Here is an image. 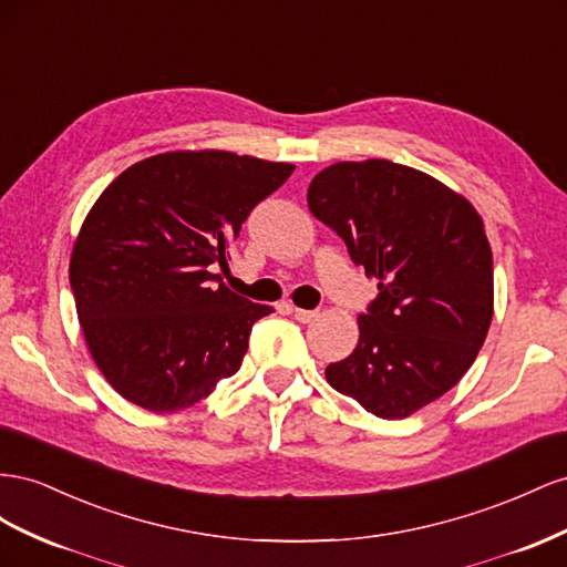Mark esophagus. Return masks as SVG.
<instances>
[{
  "label": "esophagus",
  "mask_w": 567,
  "mask_h": 567,
  "mask_svg": "<svg viewBox=\"0 0 567 567\" xmlns=\"http://www.w3.org/2000/svg\"><path fill=\"white\" fill-rule=\"evenodd\" d=\"M292 313L299 322H311L318 318V311H309V309H299V306H292Z\"/></svg>",
  "instance_id": "34e87169"
}]
</instances>
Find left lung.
<instances>
[{
    "label": "left lung",
    "mask_w": 567,
    "mask_h": 567,
    "mask_svg": "<svg viewBox=\"0 0 567 567\" xmlns=\"http://www.w3.org/2000/svg\"><path fill=\"white\" fill-rule=\"evenodd\" d=\"M306 199L380 289L359 316V344L326 378L368 413L409 417L467 373L489 332L494 264L484 223L444 183L386 158L328 166Z\"/></svg>",
    "instance_id": "1"
}]
</instances>
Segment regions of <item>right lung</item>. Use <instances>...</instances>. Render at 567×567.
I'll return each mask as SVG.
<instances>
[{
  "mask_svg": "<svg viewBox=\"0 0 567 567\" xmlns=\"http://www.w3.org/2000/svg\"><path fill=\"white\" fill-rule=\"evenodd\" d=\"M292 164L233 152H166L123 171L78 233L69 278L87 349L123 399L183 411L235 375L272 313L214 272L251 208Z\"/></svg>",
  "mask_w": 567,
  "mask_h": 567,
  "instance_id": "add662e5",
  "label": "right lung"
}]
</instances>
